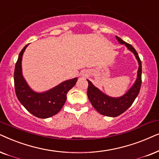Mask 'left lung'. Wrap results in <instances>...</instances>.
I'll list each match as a JSON object with an SVG mask.
<instances>
[{
  "label": "left lung",
  "mask_w": 159,
  "mask_h": 159,
  "mask_svg": "<svg viewBox=\"0 0 159 159\" xmlns=\"http://www.w3.org/2000/svg\"><path fill=\"white\" fill-rule=\"evenodd\" d=\"M116 39L120 44H124L129 50H130L134 54L139 64V68L137 71V77L136 81L133 84L125 94L120 97H111L102 92L99 89L93 85L90 81H88L87 95L92 106L97 110V111L102 115L110 116V117H116L124 112H125L132 103L138 95L141 88L142 84V63L139 57L137 51L129 43H126L119 37L116 36Z\"/></svg>",
  "instance_id": "obj_1"
}]
</instances>
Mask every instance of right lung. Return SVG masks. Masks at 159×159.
Masks as SVG:
<instances>
[{"instance_id": "add662e5", "label": "right lung", "mask_w": 159, "mask_h": 159, "mask_svg": "<svg viewBox=\"0 0 159 159\" xmlns=\"http://www.w3.org/2000/svg\"><path fill=\"white\" fill-rule=\"evenodd\" d=\"M28 44L21 51L14 70V88L16 95L21 104L33 116L47 118L59 113L67 99V93L73 87L77 78L67 80L47 92L38 93L32 90L22 73V55Z\"/></svg>"}]
</instances>
